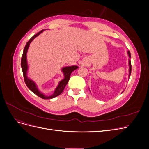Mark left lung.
<instances>
[{
	"instance_id": "obj_1",
	"label": "left lung",
	"mask_w": 149,
	"mask_h": 149,
	"mask_svg": "<svg viewBox=\"0 0 149 149\" xmlns=\"http://www.w3.org/2000/svg\"><path fill=\"white\" fill-rule=\"evenodd\" d=\"M127 53H128V55H129V57L130 58H131V55H130V53L129 51L127 52ZM129 78H130V74H131V61L130 60V59L129 60Z\"/></svg>"
}]
</instances>
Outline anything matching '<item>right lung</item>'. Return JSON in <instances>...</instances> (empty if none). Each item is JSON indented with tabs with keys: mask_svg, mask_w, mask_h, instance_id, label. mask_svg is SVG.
Here are the masks:
<instances>
[{
	"mask_svg": "<svg viewBox=\"0 0 149 149\" xmlns=\"http://www.w3.org/2000/svg\"><path fill=\"white\" fill-rule=\"evenodd\" d=\"M44 30H41L40 32H38V33L33 36V37L30 39L29 41L26 43V45L24 49L23 55H22V59H21V67L22 69V71H23L25 83L26 84V86H27V87L33 93L37 94V95L39 97H40L42 99H44V100H47V99L54 98L58 96H59L60 94H61V93L63 91L66 85L69 81L70 75H71V73L74 70L78 69V66L74 65V66H66V67L63 68L61 71L63 72V74H64V79H63L61 81H60L59 84H58L57 87L56 88L55 91H54L53 94H52L51 96H47L45 94L42 93L41 91H39L37 84H35V83L33 81V80L30 79L29 78H28V76H27V71H28L29 68H28V64H27V60H26V53H27V51H28V49L29 48L30 43L33 41V40L35 38L37 37V36H38L40 33H42Z\"/></svg>",
	"mask_w": 149,
	"mask_h": 149,
	"instance_id": "add662e5",
	"label": "right lung"
}]
</instances>
